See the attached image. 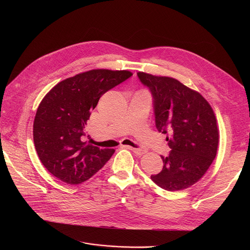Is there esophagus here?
I'll return each mask as SVG.
<instances>
[{
	"label": "esophagus",
	"instance_id": "obj_1",
	"mask_svg": "<svg viewBox=\"0 0 250 250\" xmlns=\"http://www.w3.org/2000/svg\"><path fill=\"white\" fill-rule=\"evenodd\" d=\"M128 147V146H127ZM134 154H136V155H141V154H145L146 152V149H144V148H135V147H128Z\"/></svg>",
	"mask_w": 250,
	"mask_h": 250
}]
</instances>
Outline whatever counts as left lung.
I'll return each instance as SVG.
<instances>
[{
	"label": "left lung",
	"instance_id": "8db88e82",
	"mask_svg": "<svg viewBox=\"0 0 250 250\" xmlns=\"http://www.w3.org/2000/svg\"><path fill=\"white\" fill-rule=\"evenodd\" d=\"M152 96L155 125L167 133L171 148L161 156L162 170L151 180L167 191H180L198 182L217 155L219 129L209 104L198 92L170 77L138 72Z\"/></svg>",
	"mask_w": 250,
	"mask_h": 250
}]
</instances>
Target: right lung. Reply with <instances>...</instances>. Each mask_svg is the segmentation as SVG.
<instances>
[{
  "instance_id": "1",
  "label": "right lung",
  "mask_w": 250,
  "mask_h": 250,
  "mask_svg": "<svg viewBox=\"0 0 250 250\" xmlns=\"http://www.w3.org/2000/svg\"><path fill=\"white\" fill-rule=\"evenodd\" d=\"M132 76L126 70L95 69L54 86L39 105L33 141L44 167L59 180L77 185L96 174L115 149L84 141L91 112L100 98Z\"/></svg>"
}]
</instances>
